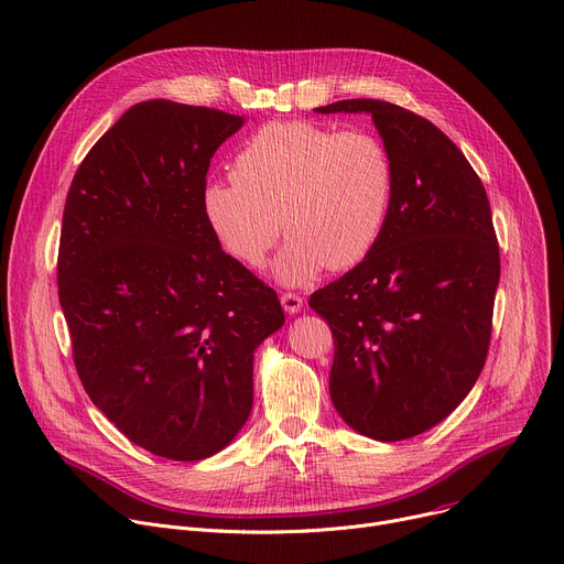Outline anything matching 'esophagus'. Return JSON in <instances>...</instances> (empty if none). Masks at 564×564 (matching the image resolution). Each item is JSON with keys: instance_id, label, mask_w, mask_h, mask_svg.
I'll use <instances>...</instances> for the list:
<instances>
[{"instance_id": "34e87169", "label": "esophagus", "mask_w": 564, "mask_h": 564, "mask_svg": "<svg viewBox=\"0 0 564 564\" xmlns=\"http://www.w3.org/2000/svg\"><path fill=\"white\" fill-rule=\"evenodd\" d=\"M281 303H283V311L288 315H294V313H299L303 308V296L296 294V292H283L281 294Z\"/></svg>"}]
</instances>
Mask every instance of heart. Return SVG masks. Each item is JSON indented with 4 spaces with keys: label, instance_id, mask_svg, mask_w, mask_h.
I'll use <instances>...</instances> for the list:
<instances>
[{
    "label": "heart",
    "instance_id": "1",
    "mask_svg": "<svg viewBox=\"0 0 564 564\" xmlns=\"http://www.w3.org/2000/svg\"><path fill=\"white\" fill-rule=\"evenodd\" d=\"M231 180L202 188V214L234 259L259 268L281 231L288 236L274 274L299 285L348 270L378 245L393 207L395 166L369 130H333L276 121L236 152Z\"/></svg>",
    "mask_w": 564,
    "mask_h": 564
}]
</instances>
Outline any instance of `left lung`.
Wrapping results in <instances>:
<instances>
[{
	"label": "left lung",
	"instance_id": "1",
	"mask_svg": "<svg viewBox=\"0 0 564 564\" xmlns=\"http://www.w3.org/2000/svg\"><path fill=\"white\" fill-rule=\"evenodd\" d=\"M317 112H369L393 158L378 245L313 292L311 308L333 333L337 414L369 438L402 441L452 414L486 365L499 283L490 202L464 152L425 117L376 98Z\"/></svg>",
	"mask_w": 564,
	"mask_h": 564
}]
</instances>
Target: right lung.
Segmentation results:
<instances>
[{"mask_svg":"<svg viewBox=\"0 0 564 564\" xmlns=\"http://www.w3.org/2000/svg\"><path fill=\"white\" fill-rule=\"evenodd\" d=\"M242 119L132 106L80 162L65 202L58 296L78 378L134 445L220 452L253 402V350L285 322L276 292L202 214L212 158Z\"/></svg>","mask_w":564,"mask_h":564,"instance_id":"1","label":"right lung"}]
</instances>
